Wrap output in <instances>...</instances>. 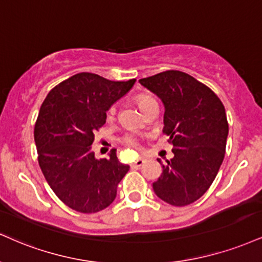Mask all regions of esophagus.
Segmentation results:
<instances>
[{"instance_id":"1","label":"esophagus","mask_w":262,"mask_h":262,"mask_svg":"<svg viewBox=\"0 0 262 262\" xmlns=\"http://www.w3.org/2000/svg\"><path fill=\"white\" fill-rule=\"evenodd\" d=\"M144 163H145L144 159H138V160H135L133 163H132V167H140V166H143Z\"/></svg>"}]
</instances>
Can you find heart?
I'll return each instance as SVG.
<instances>
[{
    "mask_svg": "<svg viewBox=\"0 0 262 262\" xmlns=\"http://www.w3.org/2000/svg\"><path fill=\"white\" fill-rule=\"evenodd\" d=\"M135 102H137V105L140 108V111L144 113L145 110H146L150 105H152V103H156V101H155V99H154V97H151L149 95H144V94H143V95H138L137 97H135ZM115 112H116V107L115 106L110 107V110L107 111V118H108V119L113 118V116H115ZM124 143L130 147H137L138 146L137 141H135V139H133V138H125Z\"/></svg>",
    "mask_w": 262,
    "mask_h": 262,
    "instance_id": "1",
    "label": "heart"
}]
</instances>
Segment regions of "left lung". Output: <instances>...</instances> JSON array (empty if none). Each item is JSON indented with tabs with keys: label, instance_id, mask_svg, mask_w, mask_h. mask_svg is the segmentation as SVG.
Here are the masks:
<instances>
[{
	"label": "left lung",
	"instance_id": "8db88e82",
	"mask_svg": "<svg viewBox=\"0 0 262 262\" xmlns=\"http://www.w3.org/2000/svg\"><path fill=\"white\" fill-rule=\"evenodd\" d=\"M139 83L161 99L163 133L172 143L173 159L162 165L154 183L160 199L185 206L206 193L225 159L228 122L221 100L210 88L179 71H167Z\"/></svg>",
	"mask_w": 262,
	"mask_h": 262
}]
</instances>
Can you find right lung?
<instances>
[{
	"label": "right lung",
	"instance_id": "add662e5",
	"mask_svg": "<svg viewBox=\"0 0 262 262\" xmlns=\"http://www.w3.org/2000/svg\"><path fill=\"white\" fill-rule=\"evenodd\" d=\"M134 83L84 72L53 88L41 105L34 129L40 168L58 199L78 212L110 206L129 171L118 161L117 150L97 160L91 145L95 132L106 123V112Z\"/></svg>",
	"mask_w": 262,
	"mask_h": 262
}]
</instances>
